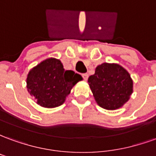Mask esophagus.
I'll use <instances>...</instances> for the list:
<instances>
[{
	"instance_id": "obj_1",
	"label": "esophagus",
	"mask_w": 156,
	"mask_h": 156,
	"mask_svg": "<svg viewBox=\"0 0 156 156\" xmlns=\"http://www.w3.org/2000/svg\"><path fill=\"white\" fill-rule=\"evenodd\" d=\"M82 77H83V80H84V81H87L88 78V73H83V74H82Z\"/></svg>"
}]
</instances>
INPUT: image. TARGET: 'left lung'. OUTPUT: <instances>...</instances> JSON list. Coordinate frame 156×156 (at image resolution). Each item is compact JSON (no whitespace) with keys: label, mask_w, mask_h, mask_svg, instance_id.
<instances>
[{"label":"left lung","mask_w":156,"mask_h":156,"mask_svg":"<svg viewBox=\"0 0 156 156\" xmlns=\"http://www.w3.org/2000/svg\"><path fill=\"white\" fill-rule=\"evenodd\" d=\"M88 82L97 104L108 110L122 107L133 93L130 75L119 64L99 65Z\"/></svg>","instance_id":"8db88e82"}]
</instances>
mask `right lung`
Instances as JSON below:
<instances>
[{
    "instance_id": "add662e5",
    "label": "right lung",
    "mask_w": 156,
    "mask_h": 156,
    "mask_svg": "<svg viewBox=\"0 0 156 156\" xmlns=\"http://www.w3.org/2000/svg\"><path fill=\"white\" fill-rule=\"evenodd\" d=\"M83 78L72 70H64L56 58H48L29 72L27 88L37 104L45 108H55L64 103L73 87Z\"/></svg>"
}]
</instances>
